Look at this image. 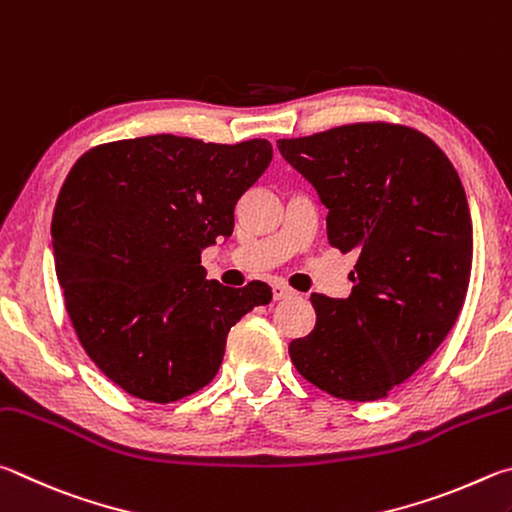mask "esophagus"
<instances>
[{
  "instance_id": "obj_1",
  "label": "esophagus",
  "mask_w": 512,
  "mask_h": 512,
  "mask_svg": "<svg viewBox=\"0 0 512 512\" xmlns=\"http://www.w3.org/2000/svg\"><path fill=\"white\" fill-rule=\"evenodd\" d=\"M290 297H294V290H290L288 285H283V283H276V285H274V299H276V301L290 299Z\"/></svg>"
}]
</instances>
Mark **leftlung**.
Returning a JSON list of instances; mask_svg holds the SVG:
<instances>
[{
    "label": "left lung",
    "instance_id": "left-lung-1",
    "mask_svg": "<svg viewBox=\"0 0 512 512\" xmlns=\"http://www.w3.org/2000/svg\"><path fill=\"white\" fill-rule=\"evenodd\" d=\"M276 146L328 209L330 245L357 254L351 297L312 292L317 324L290 344L292 364L335 398H387L463 308L472 218L459 173L423 132L380 121Z\"/></svg>",
    "mask_w": 512,
    "mask_h": 512
}]
</instances>
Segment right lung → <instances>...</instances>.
Masks as SVG:
<instances>
[{"label": "right lung", "instance_id": "1", "mask_svg": "<svg viewBox=\"0 0 512 512\" xmlns=\"http://www.w3.org/2000/svg\"><path fill=\"white\" fill-rule=\"evenodd\" d=\"M272 161V143L152 137L103 143L69 170L53 209V258L85 353L134 398L175 402L218 373L231 326L272 301L251 281H206L202 249Z\"/></svg>", "mask_w": 512, "mask_h": 512}]
</instances>
